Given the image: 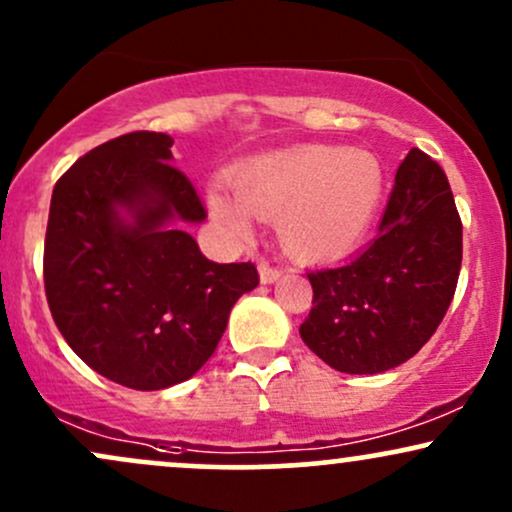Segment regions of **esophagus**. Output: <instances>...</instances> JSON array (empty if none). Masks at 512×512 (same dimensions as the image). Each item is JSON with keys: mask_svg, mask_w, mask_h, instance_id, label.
Returning a JSON list of instances; mask_svg holds the SVG:
<instances>
[{"mask_svg": "<svg viewBox=\"0 0 512 512\" xmlns=\"http://www.w3.org/2000/svg\"><path fill=\"white\" fill-rule=\"evenodd\" d=\"M279 276H281V267H274V264H269V262H260L262 284H274Z\"/></svg>", "mask_w": 512, "mask_h": 512, "instance_id": "esophagus-1", "label": "esophagus"}]
</instances>
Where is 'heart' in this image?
Instances as JSON below:
<instances>
[{"label": "heart", "instance_id": "heart-1", "mask_svg": "<svg viewBox=\"0 0 512 512\" xmlns=\"http://www.w3.org/2000/svg\"><path fill=\"white\" fill-rule=\"evenodd\" d=\"M383 166L373 154L337 146H296L233 175L240 202L211 192V214L238 236L250 214L279 221L281 245L303 260H332L366 236L383 199Z\"/></svg>", "mask_w": 512, "mask_h": 512}]
</instances>
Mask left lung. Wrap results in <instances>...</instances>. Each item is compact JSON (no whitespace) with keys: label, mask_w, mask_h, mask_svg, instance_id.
I'll use <instances>...</instances> for the list:
<instances>
[{"label":"left lung","mask_w":512,"mask_h":512,"mask_svg":"<svg viewBox=\"0 0 512 512\" xmlns=\"http://www.w3.org/2000/svg\"><path fill=\"white\" fill-rule=\"evenodd\" d=\"M462 264V221L443 168L411 149L378 236L349 262L308 272L301 337L334 370L383 373L424 346L448 313Z\"/></svg>","instance_id":"1"}]
</instances>
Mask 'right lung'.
I'll list each match as a JSON object with an SVG mask.
<instances>
[{"mask_svg": "<svg viewBox=\"0 0 512 512\" xmlns=\"http://www.w3.org/2000/svg\"><path fill=\"white\" fill-rule=\"evenodd\" d=\"M173 137L129 132L81 156L52 190L45 296L57 330L96 373L132 390L192 378L228 313L260 284L252 262H211L173 219L207 216L170 166ZM127 208V224L119 209Z\"/></svg>", "mask_w": 512, "mask_h": 512, "instance_id": "1", "label": "right lung"}]
</instances>
